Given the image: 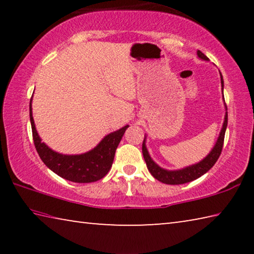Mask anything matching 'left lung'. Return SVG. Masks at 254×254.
I'll use <instances>...</instances> for the list:
<instances>
[{
	"mask_svg": "<svg viewBox=\"0 0 254 254\" xmlns=\"http://www.w3.org/2000/svg\"><path fill=\"white\" fill-rule=\"evenodd\" d=\"M197 56L203 60H209L199 50L197 51ZM221 84H222V91H223L224 81H223L222 75H221ZM223 97H224V95H223ZM225 109H226V105H225ZM226 127H227V112L225 113L224 123H223L221 133L220 135H218V139L216 141V143H215L214 148L212 149V151H210L207 156H206L203 160L199 161L198 163L188 166L186 168H183L179 170H167V169L161 168V167H159L157 163L152 160L151 157H150L147 147H145V137H144L143 143H142V153H143L144 161L147 163V167L150 171V174H151L157 180H159V182L167 185H182V184H186L189 182H192V180H195L197 178H199L200 176H203L204 174L207 173V171L215 165V162L217 161V159L220 158L222 149H223V143H224Z\"/></svg>",
	"mask_w": 254,
	"mask_h": 254,
	"instance_id": "1",
	"label": "left lung"
}]
</instances>
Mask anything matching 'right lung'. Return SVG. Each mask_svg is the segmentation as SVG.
I'll return each instance as SVG.
<instances>
[{"label": "right lung", "mask_w": 254, "mask_h": 254, "mask_svg": "<svg viewBox=\"0 0 254 254\" xmlns=\"http://www.w3.org/2000/svg\"><path fill=\"white\" fill-rule=\"evenodd\" d=\"M31 101H30V122L32 136L37 152L45 165L55 174L64 179L74 183H93L102 179L109 173L114 160L115 150L128 126H126L107 134L95 148L83 154H62L51 150L46 143L41 142L40 136L34 126Z\"/></svg>", "instance_id": "right-lung-1"}]
</instances>
